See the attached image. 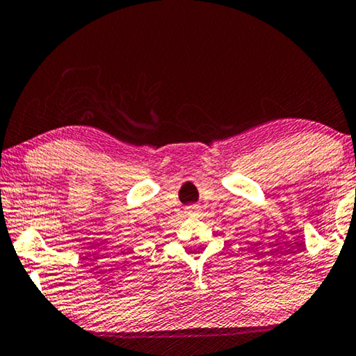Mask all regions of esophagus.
I'll return each instance as SVG.
<instances>
[{
    "instance_id": "esophagus-1",
    "label": "esophagus",
    "mask_w": 356,
    "mask_h": 356,
    "mask_svg": "<svg viewBox=\"0 0 356 356\" xmlns=\"http://www.w3.org/2000/svg\"><path fill=\"white\" fill-rule=\"evenodd\" d=\"M198 211H200V207H198V205H188V207H187V213H188V215H197Z\"/></svg>"
}]
</instances>
